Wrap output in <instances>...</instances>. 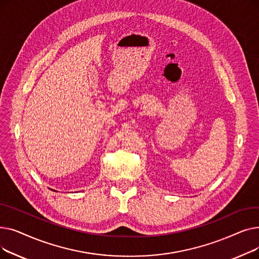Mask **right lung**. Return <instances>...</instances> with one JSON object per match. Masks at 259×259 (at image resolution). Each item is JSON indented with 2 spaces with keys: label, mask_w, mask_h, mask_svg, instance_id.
I'll return each instance as SVG.
<instances>
[{
  "label": "right lung",
  "mask_w": 259,
  "mask_h": 259,
  "mask_svg": "<svg viewBox=\"0 0 259 259\" xmlns=\"http://www.w3.org/2000/svg\"><path fill=\"white\" fill-rule=\"evenodd\" d=\"M52 191H54V190H52ZM56 192H57V191H56Z\"/></svg>",
  "instance_id": "right-lung-1"
}]
</instances>
